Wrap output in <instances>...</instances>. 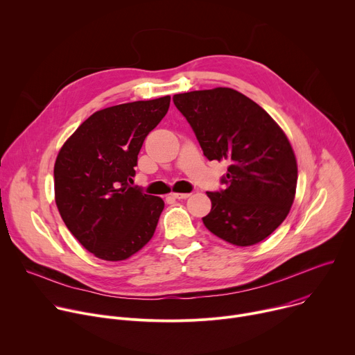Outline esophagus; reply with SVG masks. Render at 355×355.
Instances as JSON below:
<instances>
[{"label":"esophagus","mask_w":355,"mask_h":355,"mask_svg":"<svg viewBox=\"0 0 355 355\" xmlns=\"http://www.w3.org/2000/svg\"><path fill=\"white\" fill-rule=\"evenodd\" d=\"M189 195H191V193H188V192H185V193L174 192V193H171V196H173V198H175V199H187Z\"/></svg>","instance_id":"34e87169"}]
</instances>
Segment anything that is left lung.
<instances>
[{"label": "left lung", "instance_id": "8db88e82", "mask_svg": "<svg viewBox=\"0 0 355 355\" xmlns=\"http://www.w3.org/2000/svg\"><path fill=\"white\" fill-rule=\"evenodd\" d=\"M173 101L204 156L229 164L225 189L207 192L212 209L204 225L234 245L260 243L293 204L297 166L288 137L259 104L232 88L175 94Z\"/></svg>", "mask_w": 355, "mask_h": 355}]
</instances>
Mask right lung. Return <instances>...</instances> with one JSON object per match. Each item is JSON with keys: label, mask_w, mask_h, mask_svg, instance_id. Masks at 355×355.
Masks as SVG:
<instances>
[{"label": "right lung", "mask_w": 355, "mask_h": 355, "mask_svg": "<svg viewBox=\"0 0 355 355\" xmlns=\"http://www.w3.org/2000/svg\"><path fill=\"white\" fill-rule=\"evenodd\" d=\"M170 96L96 111L60 148L56 205L73 236L101 260L122 261L153 237L164 200L130 187L146 136L166 116Z\"/></svg>", "instance_id": "add662e5"}]
</instances>
